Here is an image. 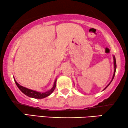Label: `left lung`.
Segmentation results:
<instances>
[{
    "instance_id": "obj_1",
    "label": "left lung",
    "mask_w": 128,
    "mask_h": 128,
    "mask_svg": "<svg viewBox=\"0 0 128 128\" xmlns=\"http://www.w3.org/2000/svg\"><path fill=\"white\" fill-rule=\"evenodd\" d=\"M113 59H114V74H113V76H112V80H111V82H110V83L108 84L105 87L104 89L103 90H106V89L107 88V87H108V86H109L110 84V83H111L112 81V80L114 79V78L115 76V72H116V59H115V56L113 55Z\"/></svg>"
}]
</instances>
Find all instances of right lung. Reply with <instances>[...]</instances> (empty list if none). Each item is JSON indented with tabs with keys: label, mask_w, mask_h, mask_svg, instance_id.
Wrapping results in <instances>:
<instances>
[{
	"label": "right lung",
	"mask_w": 128,
	"mask_h": 128,
	"mask_svg": "<svg viewBox=\"0 0 128 128\" xmlns=\"http://www.w3.org/2000/svg\"><path fill=\"white\" fill-rule=\"evenodd\" d=\"M56 80H57L56 78L55 82H54L53 87H52L50 90H48L46 92H36V91L31 90V89L27 88H26V87L22 86L19 84L16 81L15 79H14V82L16 84L17 86L18 87V88L20 89L21 92H22V93L25 94V95L28 96L30 97L34 98L42 99V98H44L48 97V96H49L50 94H51L52 92H53L56 87Z\"/></svg>",
	"instance_id": "obj_1"
}]
</instances>
